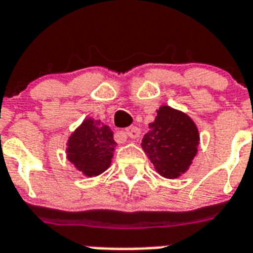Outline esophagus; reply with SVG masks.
<instances>
[{"instance_id": "34e87169", "label": "esophagus", "mask_w": 253, "mask_h": 253, "mask_svg": "<svg viewBox=\"0 0 253 253\" xmlns=\"http://www.w3.org/2000/svg\"><path fill=\"white\" fill-rule=\"evenodd\" d=\"M125 133H126L130 138H138V137H140V129L137 128V126H134V125L125 129Z\"/></svg>"}]
</instances>
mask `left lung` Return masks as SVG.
<instances>
[{
    "label": "left lung",
    "instance_id": "obj_1",
    "mask_svg": "<svg viewBox=\"0 0 253 253\" xmlns=\"http://www.w3.org/2000/svg\"><path fill=\"white\" fill-rule=\"evenodd\" d=\"M199 132L186 113L169 105L157 109L149 124V132L141 146L160 175L169 179L181 177L189 170L198 153Z\"/></svg>",
    "mask_w": 253,
    "mask_h": 253
}]
</instances>
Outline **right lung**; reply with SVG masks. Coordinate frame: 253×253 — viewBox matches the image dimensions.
Returning <instances> with one entry per match:
<instances>
[{
  "instance_id": "1",
  "label": "right lung",
  "mask_w": 253,
  "mask_h": 253,
  "mask_svg": "<svg viewBox=\"0 0 253 253\" xmlns=\"http://www.w3.org/2000/svg\"><path fill=\"white\" fill-rule=\"evenodd\" d=\"M116 145L108 125L87 117L68 138L67 160L85 177H96L111 166Z\"/></svg>"
}]
</instances>
